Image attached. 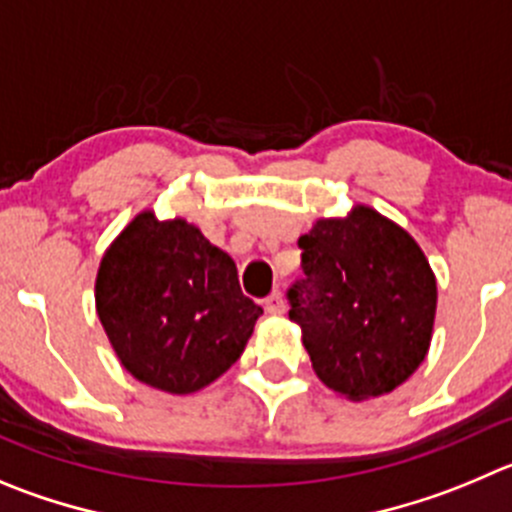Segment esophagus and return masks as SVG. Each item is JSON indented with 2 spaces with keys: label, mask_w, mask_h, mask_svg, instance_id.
Masks as SVG:
<instances>
[{
  "label": "esophagus",
  "mask_w": 512,
  "mask_h": 512,
  "mask_svg": "<svg viewBox=\"0 0 512 512\" xmlns=\"http://www.w3.org/2000/svg\"><path fill=\"white\" fill-rule=\"evenodd\" d=\"M265 310L270 315H283L285 313V300L280 293H270L265 298Z\"/></svg>",
  "instance_id": "1"
}]
</instances>
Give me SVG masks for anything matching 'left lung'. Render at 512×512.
Masks as SVG:
<instances>
[{
	"label": "left lung",
	"mask_w": 512,
	"mask_h": 512,
	"mask_svg": "<svg viewBox=\"0 0 512 512\" xmlns=\"http://www.w3.org/2000/svg\"><path fill=\"white\" fill-rule=\"evenodd\" d=\"M303 278L288 288L318 379L353 401L404 384L432 341L437 280L417 242L369 207L321 219L298 240Z\"/></svg>",
	"instance_id": "left-lung-1"
}]
</instances>
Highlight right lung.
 <instances>
[{
	"instance_id": "add662e5",
	"label": "right lung",
	"mask_w": 512,
	"mask_h": 512,
	"mask_svg": "<svg viewBox=\"0 0 512 512\" xmlns=\"http://www.w3.org/2000/svg\"><path fill=\"white\" fill-rule=\"evenodd\" d=\"M95 308L121 364L169 394L204 389L242 356L262 308L232 257L184 219L143 212L100 262Z\"/></svg>"
}]
</instances>
